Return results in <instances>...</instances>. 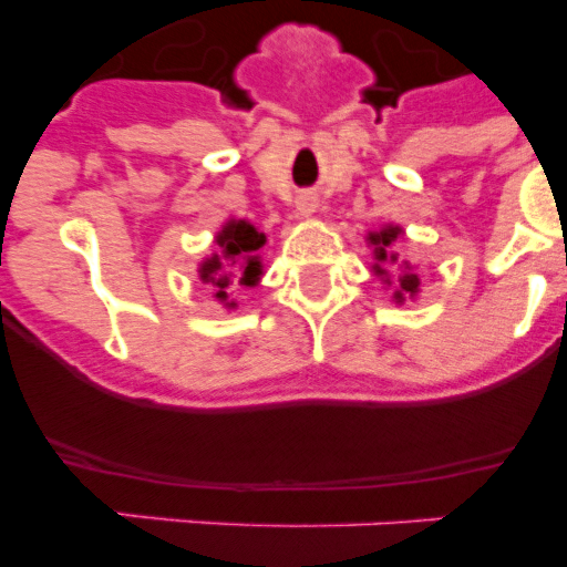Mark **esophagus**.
Instances as JSON below:
<instances>
[{
    "label": "esophagus",
    "instance_id": "1",
    "mask_svg": "<svg viewBox=\"0 0 567 567\" xmlns=\"http://www.w3.org/2000/svg\"><path fill=\"white\" fill-rule=\"evenodd\" d=\"M298 209H300V213H303V215H309V213H312V209H315V198H309V195H303V198H300V202H298Z\"/></svg>",
    "mask_w": 567,
    "mask_h": 567
}]
</instances>
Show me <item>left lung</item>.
Returning <instances> with one entry per match:
<instances>
[{
	"label": "left lung",
	"instance_id": "8db88e82",
	"mask_svg": "<svg viewBox=\"0 0 567 567\" xmlns=\"http://www.w3.org/2000/svg\"><path fill=\"white\" fill-rule=\"evenodd\" d=\"M400 229L398 227H385L383 233L378 235H369V240L374 244V255H378V264H374V272L378 275H385L383 264H398V252H392V244L398 240ZM398 292H394V298L403 300V295H414L420 287V278L412 272V267H409V260H403L400 264V284H398Z\"/></svg>",
	"mask_w": 567,
	"mask_h": 567
}]
</instances>
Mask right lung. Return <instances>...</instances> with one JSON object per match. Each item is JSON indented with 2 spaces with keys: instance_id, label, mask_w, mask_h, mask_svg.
Wrapping results in <instances>:
<instances>
[{
  "instance_id": "obj_1",
  "label": "right lung",
  "mask_w": 567,
  "mask_h": 567,
  "mask_svg": "<svg viewBox=\"0 0 567 567\" xmlns=\"http://www.w3.org/2000/svg\"><path fill=\"white\" fill-rule=\"evenodd\" d=\"M260 244H264V235L247 221H229L218 233V252L202 264V280L215 289V298L227 300V287L233 278H238L244 287L258 284L260 260L255 249H260ZM229 268H235L236 272L229 274Z\"/></svg>"
}]
</instances>
